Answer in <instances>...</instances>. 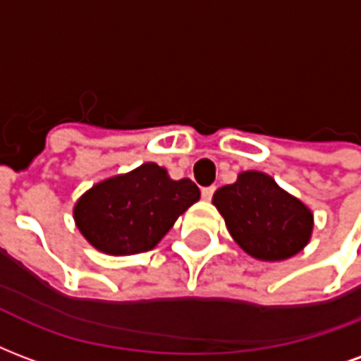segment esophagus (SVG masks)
Instances as JSON below:
<instances>
[{"mask_svg": "<svg viewBox=\"0 0 361 361\" xmlns=\"http://www.w3.org/2000/svg\"><path fill=\"white\" fill-rule=\"evenodd\" d=\"M212 193H214V185H211V188H203V189H201V195H203L204 201H211Z\"/></svg>", "mask_w": 361, "mask_h": 361, "instance_id": "1", "label": "esophagus"}]
</instances>
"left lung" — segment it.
<instances>
[{"label": "left lung", "instance_id": "1", "mask_svg": "<svg viewBox=\"0 0 361 361\" xmlns=\"http://www.w3.org/2000/svg\"><path fill=\"white\" fill-rule=\"evenodd\" d=\"M212 204L234 242L259 261L294 257L313 234L310 207L265 172H240L234 183L214 191Z\"/></svg>", "mask_w": 361, "mask_h": 361}]
</instances>
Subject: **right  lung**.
I'll use <instances>...</instances> for the list:
<instances>
[{
	"label": "right lung",
	"instance_id": "add662e5",
	"mask_svg": "<svg viewBox=\"0 0 361 361\" xmlns=\"http://www.w3.org/2000/svg\"><path fill=\"white\" fill-rule=\"evenodd\" d=\"M199 197L191 180H172L166 168L145 162L85 191L75 203L73 219L94 250L116 257L135 255L157 247Z\"/></svg>",
	"mask_w": 361,
	"mask_h": 361
}]
</instances>
